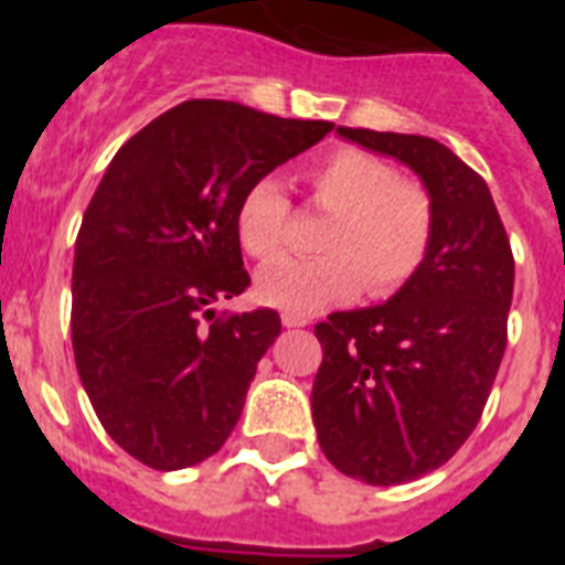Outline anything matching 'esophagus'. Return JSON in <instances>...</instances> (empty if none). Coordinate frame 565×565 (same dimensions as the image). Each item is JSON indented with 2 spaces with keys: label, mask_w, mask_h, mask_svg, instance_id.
Instances as JSON below:
<instances>
[{
  "label": "esophagus",
  "mask_w": 565,
  "mask_h": 565,
  "mask_svg": "<svg viewBox=\"0 0 565 565\" xmlns=\"http://www.w3.org/2000/svg\"><path fill=\"white\" fill-rule=\"evenodd\" d=\"M282 326H286V328H306L308 317H299V313H282Z\"/></svg>",
  "instance_id": "obj_1"
}]
</instances>
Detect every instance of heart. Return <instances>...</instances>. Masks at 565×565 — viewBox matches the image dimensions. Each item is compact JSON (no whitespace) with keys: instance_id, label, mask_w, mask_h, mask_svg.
<instances>
[{"instance_id":"b5f03b06","label":"heart","mask_w":565,"mask_h":565,"mask_svg":"<svg viewBox=\"0 0 565 565\" xmlns=\"http://www.w3.org/2000/svg\"><path fill=\"white\" fill-rule=\"evenodd\" d=\"M311 189L331 221L319 257H282L259 268V302L286 313L319 308L367 294L387 297L411 282L424 266L436 228L427 189L396 178L376 154L356 147L333 149L311 169ZM239 246L252 257L271 259L286 246L288 201L277 181L252 183L237 206Z\"/></svg>"}]
</instances>
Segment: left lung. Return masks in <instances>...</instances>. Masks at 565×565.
Instances as JSON below:
<instances>
[{"instance_id": "left-lung-1", "label": "left lung", "mask_w": 565, "mask_h": 565, "mask_svg": "<svg viewBox=\"0 0 565 565\" xmlns=\"http://www.w3.org/2000/svg\"><path fill=\"white\" fill-rule=\"evenodd\" d=\"M337 135L413 169L436 212L411 282L382 306L313 328L319 447L344 476L393 487L450 461L476 430L507 351L515 259L489 186L444 143L351 127Z\"/></svg>"}]
</instances>
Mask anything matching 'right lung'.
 Returning a JSON list of instances; mask_svg holds the SVG:
<instances>
[{
	"instance_id": "obj_1",
	"label": "right lung",
	"mask_w": 565,
	"mask_h": 565,
	"mask_svg": "<svg viewBox=\"0 0 565 565\" xmlns=\"http://www.w3.org/2000/svg\"><path fill=\"white\" fill-rule=\"evenodd\" d=\"M331 129L194 98L109 161L78 228L70 331L98 422L147 467H194L232 436L257 362L279 337L271 308L214 319L217 299L252 282L237 206Z\"/></svg>"
}]
</instances>
